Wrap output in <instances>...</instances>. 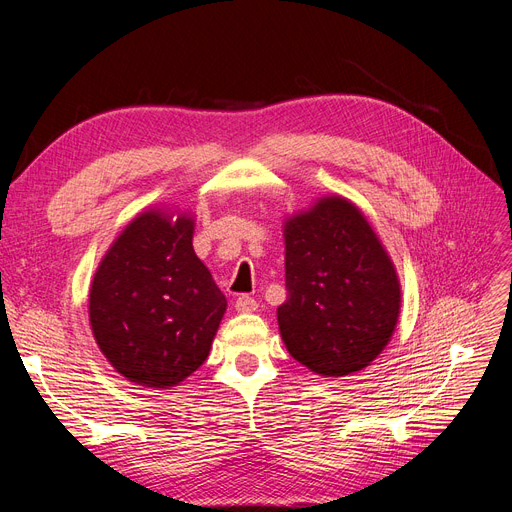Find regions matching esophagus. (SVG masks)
<instances>
[{
	"label": "esophagus",
	"mask_w": 512,
	"mask_h": 512,
	"mask_svg": "<svg viewBox=\"0 0 512 512\" xmlns=\"http://www.w3.org/2000/svg\"><path fill=\"white\" fill-rule=\"evenodd\" d=\"M236 311L238 313H253V311H257V301L253 299V297H249V294H240V297L236 299Z\"/></svg>",
	"instance_id": "34e87169"
}]
</instances>
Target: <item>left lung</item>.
<instances>
[{"mask_svg":"<svg viewBox=\"0 0 512 512\" xmlns=\"http://www.w3.org/2000/svg\"><path fill=\"white\" fill-rule=\"evenodd\" d=\"M286 351L321 378L353 375L380 357L400 315V280L363 211L342 195L284 218Z\"/></svg>","mask_w":512,"mask_h":512,"instance_id":"obj_1","label":"left lung"}]
</instances>
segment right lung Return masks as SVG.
<instances>
[{"instance_id": "add662e5", "label": "right lung", "mask_w": 512, "mask_h": 512, "mask_svg": "<svg viewBox=\"0 0 512 512\" xmlns=\"http://www.w3.org/2000/svg\"><path fill=\"white\" fill-rule=\"evenodd\" d=\"M195 215L149 207L101 257L89 324L103 357L132 384L172 388L209 357L228 301L193 249Z\"/></svg>"}]
</instances>
